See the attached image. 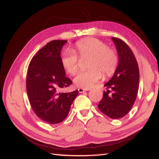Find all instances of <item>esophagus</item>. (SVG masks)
I'll use <instances>...</instances> for the list:
<instances>
[{"label": "esophagus", "mask_w": 159, "mask_h": 159, "mask_svg": "<svg viewBox=\"0 0 159 159\" xmlns=\"http://www.w3.org/2000/svg\"><path fill=\"white\" fill-rule=\"evenodd\" d=\"M78 90H79V93H83V92H86V91H88V90H89V89H83V88H79V89H78Z\"/></svg>", "instance_id": "esophagus-1"}]
</instances>
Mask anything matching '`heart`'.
Wrapping results in <instances>:
<instances>
[{"instance_id":"obj_1","label":"heart","mask_w":159,"mask_h":159,"mask_svg":"<svg viewBox=\"0 0 159 159\" xmlns=\"http://www.w3.org/2000/svg\"><path fill=\"white\" fill-rule=\"evenodd\" d=\"M89 56L87 67L89 70L82 71L74 79L75 85L83 89H89L102 78L113 76L117 70L119 57L116 50L108 47L105 43L96 38H85L76 42L74 51L66 50L61 58L63 69L70 75L74 76L79 70V58Z\"/></svg>"}]
</instances>
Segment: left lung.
Returning a JSON list of instances; mask_svg holds the SVG:
<instances>
[{"instance_id": "obj_1", "label": "left lung", "mask_w": 159, "mask_h": 159, "mask_svg": "<svg viewBox=\"0 0 159 159\" xmlns=\"http://www.w3.org/2000/svg\"><path fill=\"white\" fill-rule=\"evenodd\" d=\"M119 57V63L113 77L104 87L102 99L98 107L112 119L126 116L137 98L139 82V70L135 57L130 47L122 40L112 38ZM112 92L111 95L110 90Z\"/></svg>"}]
</instances>
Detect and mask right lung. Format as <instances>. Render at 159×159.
I'll return each mask as SVG.
<instances>
[{
  "instance_id": "right-lung-1",
  "label": "right lung",
  "mask_w": 159,
  "mask_h": 159,
  "mask_svg": "<svg viewBox=\"0 0 159 159\" xmlns=\"http://www.w3.org/2000/svg\"><path fill=\"white\" fill-rule=\"evenodd\" d=\"M67 40H53L33 57L27 70L26 92L37 116L49 124L61 122L69 113L78 90L61 93L72 84L61 62V51Z\"/></svg>"
}]
</instances>
